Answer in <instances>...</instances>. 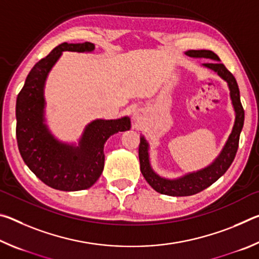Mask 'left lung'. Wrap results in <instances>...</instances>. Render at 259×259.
<instances>
[{
	"instance_id": "obj_1",
	"label": "left lung",
	"mask_w": 259,
	"mask_h": 259,
	"mask_svg": "<svg viewBox=\"0 0 259 259\" xmlns=\"http://www.w3.org/2000/svg\"><path fill=\"white\" fill-rule=\"evenodd\" d=\"M186 55L191 57H204V58H211L216 60L204 63L203 65L205 67L211 68L214 72H217L219 76H222L229 83L231 99L235 109V122L233 130H232V134L229 137V140H227L225 147L223 148L221 155L217 157L216 161L211 165L200 170L198 172L188 174L185 177L176 179V181H169V179L161 178L153 171L150 165V160H148V145L145 138L140 137L138 150L140 171H142L146 182L156 192L170 196H188L196 194V193L205 190L210 185H212L214 182L218 181L227 171V169L231 166L232 162L234 161V157L239 147L240 134L243 128L244 122V109L240 100V90L238 87V82H236L233 74L225 67V65L217 61L219 60L218 56L210 50H190L186 52Z\"/></svg>"
}]
</instances>
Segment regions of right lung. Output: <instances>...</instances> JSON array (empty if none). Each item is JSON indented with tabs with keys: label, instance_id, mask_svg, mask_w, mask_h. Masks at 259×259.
I'll return each instance as SVG.
<instances>
[{
	"label": "right lung",
	"instance_id": "obj_1",
	"mask_svg": "<svg viewBox=\"0 0 259 259\" xmlns=\"http://www.w3.org/2000/svg\"><path fill=\"white\" fill-rule=\"evenodd\" d=\"M90 42L61 43L30 69L16 103V137L30 171L52 188L80 191L94 185L104 169V145L109 136L130 129L129 117L96 120L87 126L80 146L60 144L43 124V85L63 51H93Z\"/></svg>",
	"mask_w": 259,
	"mask_h": 259
}]
</instances>
